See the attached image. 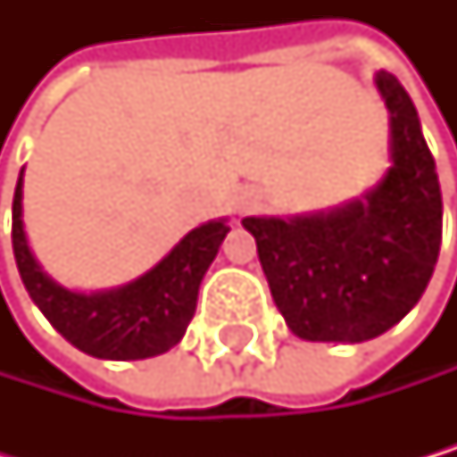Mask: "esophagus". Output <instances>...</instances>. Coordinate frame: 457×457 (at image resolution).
Wrapping results in <instances>:
<instances>
[{"mask_svg":"<svg viewBox=\"0 0 457 457\" xmlns=\"http://www.w3.org/2000/svg\"><path fill=\"white\" fill-rule=\"evenodd\" d=\"M254 205H257V200H254V197H244V200L238 203V211H241V213H246V211H252Z\"/></svg>","mask_w":457,"mask_h":457,"instance_id":"1","label":"esophagus"}]
</instances>
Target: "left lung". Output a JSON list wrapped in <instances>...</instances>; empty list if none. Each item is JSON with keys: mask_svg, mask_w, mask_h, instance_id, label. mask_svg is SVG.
<instances>
[{"mask_svg": "<svg viewBox=\"0 0 457 457\" xmlns=\"http://www.w3.org/2000/svg\"><path fill=\"white\" fill-rule=\"evenodd\" d=\"M389 112V167L361 197L298 216H246L274 304L295 337L364 343L422 298L442 246V188L403 84L376 73Z\"/></svg>", "mask_w": 457, "mask_h": 457, "instance_id": "left-lung-1", "label": "left lung"}]
</instances>
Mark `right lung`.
<instances>
[{"mask_svg": "<svg viewBox=\"0 0 457 457\" xmlns=\"http://www.w3.org/2000/svg\"><path fill=\"white\" fill-rule=\"evenodd\" d=\"M24 170L12 197V254L37 310L79 351L96 359H150L167 353L186 335L197 310L200 282L213 262L227 219H211L186 233L150 271L109 290H71L51 279L29 249L24 230Z\"/></svg>", "mask_w": 457, "mask_h": 457, "instance_id": "obj_1", "label": "right lung"}]
</instances>
